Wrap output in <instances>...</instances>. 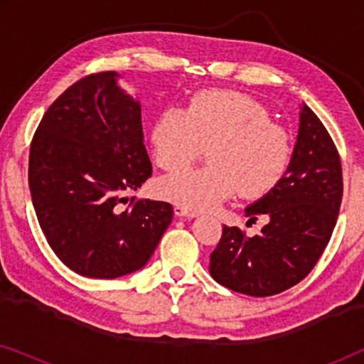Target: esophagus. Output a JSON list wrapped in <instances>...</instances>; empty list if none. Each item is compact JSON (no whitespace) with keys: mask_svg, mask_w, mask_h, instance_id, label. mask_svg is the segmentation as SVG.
<instances>
[{"mask_svg":"<svg viewBox=\"0 0 364 364\" xmlns=\"http://www.w3.org/2000/svg\"><path fill=\"white\" fill-rule=\"evenodd\" d=\"M173 213H176L177 217H188V218H193L198 215L197 210H192V208H188L186 205H181V203H177V205L173 207Z\"/></svg>","mask_w":364,"mask_h":364,"instance_id":"esophagus-1","label":"esophagus"}]
</instances>
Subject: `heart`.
Returning <instances> with one entry per match:
<instances>
[{"label":"heart","mask_w":364,"mask_h":364,"mask_svg":"<svg viewBox=\"0 0 364 364\" xmlns=\"http://www.w3.org/2000/svg\"><path fill=\"white\" fill-rule=\"evenodd\" d=\"M152 147L167 172L188 167L208 147L207 167L159 182L162 197L192 210L217 205L235 191L265 196L285 176L293 152L290 134L260 102L222 91L197 94L183 111H164L152 126Z\"/></svg>","instance_id":"b5f03b06"}]
</instances>
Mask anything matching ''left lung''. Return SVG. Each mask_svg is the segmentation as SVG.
I'll return each instance as SVG.
<instances>
[{
  "label": "left lung",
  "mask_w": 364,
  "mask_h": 364,
  "mask_svg": "<svg viewBox=\"0 0 364 364\" xmlns=\"http://www.w3.org/2000/svg\"><path fill=\"white\" fill-rule=\"evenodd\" d=\"M343 198L338 149L326 127L308 106L282 181L245 208L248 222L258 215L267 225L255 237L223 225L210 253V275L220 285L250 296H272L300 283L330 242Z\"/></svg>",
  "instance_id": "8db88e82"
}]
</instances>
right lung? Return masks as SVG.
Masks as SVG:
<instances>
[{"label": "right lung", "instance_id": "obj_1", "mask_svg": "<svg viewBox=\"0 0 364 364\" xmlns=\"http://www.w3.org/2000/svg\"><path fill=\"white\" fill-rule=\"evenodd\" d=\"M117 74H87L44 112L29 149L28 181L39 227L68 268L117 278L142 268L172 222L167 202L132 197L152 176L141 104Z\"/></svg>", "mask_w": 364, "mask_h": 364}]
</instances>
